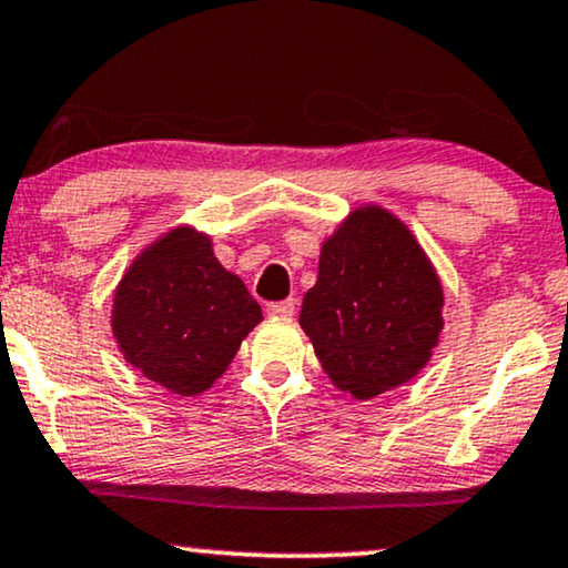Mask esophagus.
I'll return each instance as SVG.
<instances>
[{
	"label": "esophagus",
	"instance_id": "1",
	"mask_svg": "<svg viewBox=\"0 0 568 568\" xmlns=\"http://www.w3.org/2000/svg\"><path fill=\"white\" fill-rule=\"evenodd\" d=\"M295 307H297V300L286 297V300H278V303H268V313L271 316H292Z\"/></svg>",
	"mask_w": 568,
	"mask_h": 568
}]
</instances>
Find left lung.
<instances>
[{
    "mask_svg": "<svg viewBox=\"0 0 568 568\" xmlns=\"http://www.w3.org/2000/svg\"><path fill=\"white\" fill-rule=\"evenodd\" d=\"M300 326L328 379L368 400L426 366L443 332V286L395 215L361 207L321 247Z\"/></svg>",
    "mask_w": 568,
    "mask_h": 568,
    "instance_id": "left-lung-1",
    "label": "left lung"
}]
</instances>
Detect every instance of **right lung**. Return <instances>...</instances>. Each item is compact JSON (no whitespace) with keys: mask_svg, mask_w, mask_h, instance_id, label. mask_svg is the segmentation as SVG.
<instances>
[{"mask_svg":"<svg viewBox=\"0 0 568 568\" xmlns=\"http://www.w3.org/2000/svg\"><path fill=\"white\" fill-rule=\"evenodd\" d=\"M263 321L240 276L205 234L176 229L136 257L118 284L113 332L125 361L176 395L205 392Z\"/></svg>","mask_w":568,"mask_h":568,"instance_id":"1","label":"right lung"}]
</instances>
